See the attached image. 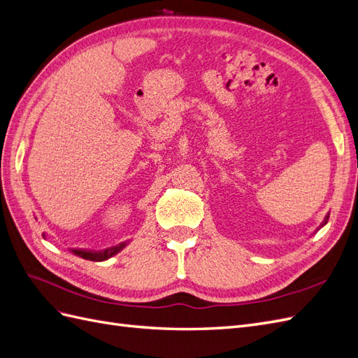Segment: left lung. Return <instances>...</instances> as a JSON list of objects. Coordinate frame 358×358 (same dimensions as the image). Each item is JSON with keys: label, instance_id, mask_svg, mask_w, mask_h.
I'll return each mask as SVG.
<instances>
[{"label": "left lung", "instance_id": "obj_1", "mask_svg": "<svg viewBox=\"0 0 358 358\" xmlns=\"http://www.w3.org/2000/svg\"><path fill=\"white\" fill-rule=\"evenodd\" d=\"M327 221H329V215L326 216V218H324V221H322V222H321V225L318 227V230L321 229V227H324V225H326V224H327Z\"/></svg>", "mask_w": 358, "mask_h": 358}]
</instances>
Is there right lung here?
<instances>
[{
    "instance_id": "1",
    "label": "right lung",
    "mask_w": 358,
    "mask_h": 358,
    "mask_svg": "<svg viewBox=\"0 0 358 358\" xmlns=\"http://www.w3.org/2000/svg\"><path fill=\"white\" fill-rule=\"evenodd\" d=\"M128 243H129V241H125V242H121L115 246L101 249V251H91V249H78V248H71L70 251L80 258L90 259V262H104V259H109L113 255H116L117 252H121Z\"/></svg>"
}]
</instances>
